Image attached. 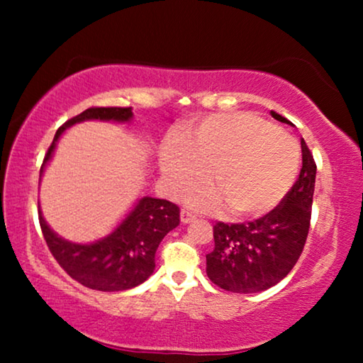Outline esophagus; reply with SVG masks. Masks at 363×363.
<instances>
[{"mask_svg": "<svg viewBox=\"0 0 363 363\" xmlns=\"http://www.w3.org/2000/svg\"><path fill=\"white\" fill-rule=\"evenodd\" d=\"M195 215H193V213L190 211V210H183L182 213H180V220H182V223L183 225H186V223H191L193 220H195Z\"/></svg>", "mask_w": 363, "mask_h": 363, "instance_id": "esophagus-1", "label": "esophagus"}]
</instances>
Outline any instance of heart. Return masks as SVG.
Instances as JSON below:
<instances>
[{
	"label": "heart",
	"instance_id": "obj_1",
	"mask_svg": "<svg viewBox=\"0 0 363 363\" xmlns=\"http://www.w3.org/2000/svg\"><path fill=\"white\" fill-rule=\"evenodd\" d=\"M160 170L168 190L183 195L211 173L213 187L193 189L191 206L235 218L271 211L294 185L299 152L294 142L251 113H226L203 121L183 142L162 148Z\"/></svg>",
	"mask_w": 363,
	"mask_h": 363
}]
</instances>
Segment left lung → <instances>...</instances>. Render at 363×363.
Wrapping results in <instances>:
<instances>
[{
    "mask_svg": "<svg viewBox=\"0 0 363 363\" xmlns=\"http://www.w3.org/2000/svg\"><path fill=\"white\" fill-rule=\"evenodd\" d=\"M274 118H287L274 113ZM302 168L279 206L259 220L213 226L215 250L206 255V274L221 289L255 294L276 286L289 274L304 250L311 225L317 167L301 138Z\"/></svg>",
    "mask_w": 363,
    "mask_h": 363,
    "instance_id": "1",
    "label": "left lung"
}]
</instances>
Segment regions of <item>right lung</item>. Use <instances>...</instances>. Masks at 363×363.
Returning a JSON list of instances; mask_svg holds the SVG:
<instances>
[{
    "label": "right lung",
    "mask_w": 363,
    "mask_h": 363,
    "mask_svg": "<svg viewBox=\"0 0 363 363\" xmlns=\"http://www.w3.org/2000/svg\"><path fill=\"white\" fill-rule=\"evenodd\" d=\"M132 118V107H91L67 121L54 135L44 157L41 177L67 128L86 121L128 123ZM39 225L49 251L72 279L89 289L116 292L137 287L153 274L157 247L180 225V208L160 198L142 196L107 236L92 242L64 240L51 230L41 210Z\"/></svg>",
    "instance_id": "add662e5"
}]
</instances>
